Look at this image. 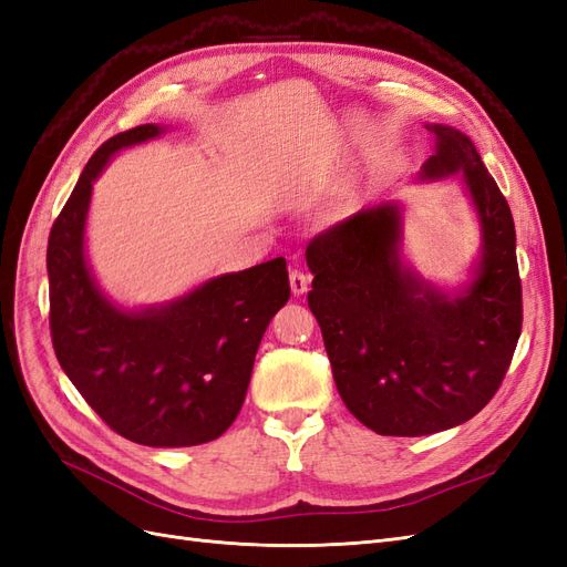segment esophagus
<instances>
[{"instance_id":"34e87169","label":"esophagus","mask_w":567,"mask_h":567,"mask_svg":"<svg viewBox=\"0 0 567 567\" xmlns=\"http://www.w3.org/2000/svg\"><path fill=\"white\" fill-rule=\"evenodd\" d=\"M307 286H310V274L302 271V269L290 271V290H293L296 296L307 293Z\"/></svg>"}]
</instances>
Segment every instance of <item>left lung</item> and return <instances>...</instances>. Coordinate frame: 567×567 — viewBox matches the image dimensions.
I'll return each mask as SVG.
<instances>
[{
    "label": "left lung",
    "instance_id": "obj_1",
    "mask_svg": "<svg viewBox=\"0 0 567 567\" xmlns=\"http://www.w3.org/2000/svg\"><path fill=\"white\" fill-rule=\"evenodd\" d=\"M435 153L421 179L461 173L483 231L473 281L456 296L402 262V213L379 203L307 246V305L342 402L379 435L419 437L466 423L499 390L523 326L516 227L466 134L425 125Z\"/></svg>",
    "mask_w": 567,
    "mask_h": 567
}]
</instances>
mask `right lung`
I'll return each mask as SVG.
<instances>
[{"instance_id":"right-lung-1","label":"right lung","mask_w":567,"mask_h":567,"mask_svg":"<svg viewBox=\"0 0 567 567\" xmlns=\"http://www.w3.org/2000/svg\"><path fill=\"white\" fill-rule=\"evenodd\" d=\"M158 134V125L120 132L82 169L49 234V329L61 369L111 431L146 447H194L241 411L257 348L290 284L277 257L140 312L101 293L84 257L92 184L120 148Z\"/></svg>"}]
</instances>
